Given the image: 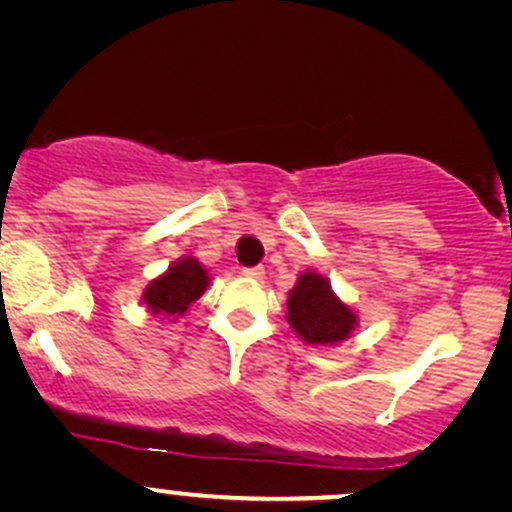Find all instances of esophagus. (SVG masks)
Returning <instances> with one entry per match:
<instances>
[{
    "label": "esophagus",
    "instance_id": "obj_1",
    "mask_svg": "<svg viewBox=\"0 0 512 512\" xmlns=\"http://www.w3.org/2000/svg\"><path fill=\"white\" fill-rule=\"evenodd\" d=\"M241 274L248 276V278H262L264 276V267H245Z\"/></svg>",
    "mask_w": 512,
    "mask_h": 512
}]
</instances>
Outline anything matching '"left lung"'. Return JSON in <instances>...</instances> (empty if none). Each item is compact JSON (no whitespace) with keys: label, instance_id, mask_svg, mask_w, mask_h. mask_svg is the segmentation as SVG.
<instances>
[{"label":"left lung","instance_id":"1","mask_svg":"<svg viewBox=\"0 0 512 512\" xmlns=\"http://www.w3.org/2000/svg\"><path fill=\"white\" fill-rule=\"evenodd\" d=\"M288 323L309 345H333L349 338L357 316L333 295L326 278L307 271L288 297Z\"/></svg>","mask_w":512,"mask_h":512}]
</instances>
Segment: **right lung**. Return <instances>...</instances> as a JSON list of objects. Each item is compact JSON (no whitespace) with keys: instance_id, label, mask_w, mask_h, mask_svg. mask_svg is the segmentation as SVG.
I'll list each match as a JSON object with an SVG mask.
<instances>
[{"instance_id":"right-lung-1","label":"right lung","mask_w":512,"mask_h":512,"mask_svg":"<svg viewBox=\"0 0 512 512\" xmlns=\"http://www.w3.org/2000/svg\"><path fill=\"white\" fill-rule=\"evenodd\" d=\"M208 283L210 278L205 269L193 257H186L170 267L165 276L155 278L146 288L144 302L153 314L181 316L191 302H196L205 293Z\"/></svg>"}]
</instances>
